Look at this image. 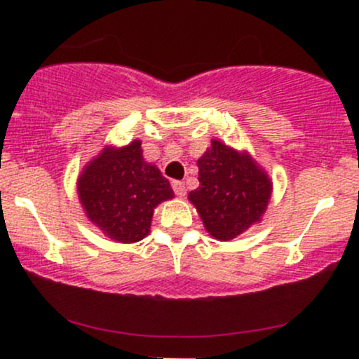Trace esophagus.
<instances>
[{
  "instance_id": "34e87169",
  "label": "esophagus",
  "mask_w": 359,
  "mask_h": 359,
  "mask_svg": "<svg viewBox=\"0 0 359 359\" xmlns=\"http://www.w3.org/2000/svg\"><path fill=\"white\" fill-rule=\"evenodd\" d=\"M171 188H173L175 194L180 196V198H183V196L186 194L184 183H181V181H173V183H171Z\"/></svg>"
}]
</instances>
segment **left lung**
Returning <instances> with one entry per match:
<instances>
[{"label":"left lung","mask_w":359,"mask_h":359,"mask_svg":"<svg viewBox=\"0 0 359 359\" xmlns=\"http://www.w3.org/2000/svg\"><path fill=\"white\" fill-rule=\"evenodd\" d=\"M199 188L191 191L204 227L217 240H232L258 222L271 196V181L248 155L212 140L198 160Z\"/></svg>","instance_id":"8db88e82"}]
</instances>
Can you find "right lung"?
I'll list each match as a JSON object with an SVG mask.
<instances>
[{
  "label": "right lung",
  "mask_w": 359,
  "mask_h": 359,
  "mask_svg": "<svg viewBox=\"0 0 359 359\" xmlns=\"http://www.w3.org/2000/svg\"><path fill=\"white\" fill-rule=\"evenodd\" d=\"M140 142L106 149L78 180L88 219L116 242L134 243L149 235L154 209L173 198L170 181L142 156Z\"/></svg>",
  "instance_id": "1"
}]
</instances>
